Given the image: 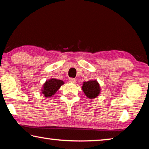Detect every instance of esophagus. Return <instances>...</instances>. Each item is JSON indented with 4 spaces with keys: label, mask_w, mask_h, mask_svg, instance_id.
Here are the masks:
<instances>
[{
    "label": "esophagus",
    "mask_w": 149,
    "mask_h": 149,
    "mask_svg": "<svg viewBox=\"0 0 149 149\" xmlns=\"http://www.w3.org/2000/svg\"><path fill=\"white\" fill-rule=\"evenodd\" d=\"M69 81L70 83H72V84H75V79H74V78H70Z\"/></svg>",
    "instance_id": "1"
}]
</instances>
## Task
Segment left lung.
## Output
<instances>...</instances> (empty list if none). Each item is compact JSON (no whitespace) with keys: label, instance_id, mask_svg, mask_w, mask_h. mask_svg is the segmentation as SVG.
<instances>
[{"label":"left lung","instance_id":"obj_1","mask_svg":"<svg viewBox=\"0 0 149 149\" xmlns=\"http://www.w3.org/2000/svg\"><path fill=\"white\" fill-rule=\"evenodd\" d=\"M82 90L87 97L93 99L99 95L100 93V85L97 80H89L83 84Z\"/></svg>","mask_w":149,"mask_h":149}]
</instances>
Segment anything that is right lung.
<instances>
[{
	"label": "right lung",
	"instance_id": "1",
	"mask_svg": "<svg viewBox=\"0 0 149 149\" xmlns=\"http://www.w3.org/2000/svg\"><path fill=\"white\" fill-rule=\"evenodd\" d=\"M64 84V82L62 80L51 78L47 80L42 85L41 89V94L46 98H50L56 93L60 87Z\"/></svg>",
	"mask_w": 149,
	"mask_h": 149
}]
</instances>
